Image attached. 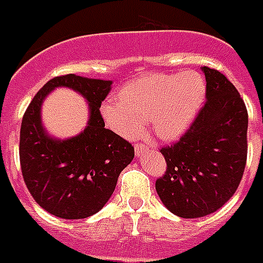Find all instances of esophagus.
Returning <instances> with one entry per match:
<instances>
[{
  "mask_svg": "<svg viewBox=\"0 0 263 263\" xmlns=\"http://www.w3.org/2000/svg\"><path fill=\"white\" fill-rule=\"evenodd\" d=\"M145 152H146V146L145 145H141V143L135 145V155H137V157H141Z\"/></svg>",
  "mask_w": 263,
  "mask_h": 263,
  "instance_id": "esophagus-1",
  "label": "esophagus"
}]
</instances>
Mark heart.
Returning <instances> with one entry per match:
<instances>
[{
  "mask_svg": "<svg viewBox=\"0 0 263 263\" xmlns=\"http://www.w3.org/2000/svg\"><path fill=\"white\" fill-rule=\"evenodd\" d=\"M206 97L199 72L151 73L126 83L120 99L103 103L102 114L112 131L135 138L151 118L152 129L163 141L182 137L198 116Z\"/></svg>",
  "mask_w": 263,
  "mask_h": 263,
  "instance_id": "obj_1",
  "label": "heart"
}]
</instances>
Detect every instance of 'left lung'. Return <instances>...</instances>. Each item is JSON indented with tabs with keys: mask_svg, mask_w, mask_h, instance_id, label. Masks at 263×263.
<instances>
[{
	"mask_svg": "<svg viewBox=\"0 0 263 263\" xmlns=\"http://www.w3.org/2000/svg\"><path fill=\"white\" fill-rule=\"evenodd\" d=\"M206 103L180 141L161 149L167 168L156 181L163 205L184 219L203 217L234 195L247 161L248 112L234 85L203 67Z\"/></svg>",
	"mask_w": 263,
	"mask_h": 263,
	"instance_id": "left-lung-1",
	"label": "left lung"
}]
</instances>
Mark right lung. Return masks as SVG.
<instances>
[{"instance_id":"1","label":"right lung","mask_w":263,"mask_h":263,"mask_svg":"<svg viewBox=\"0 0 263 263\" xmlns=\"http://www.w3.org/2000/svg\"><path fill=\"white\" fill-rule=\"evenodd\" d=\"M111 81L77 77L52 78L33 97L23 116L19 159L25 184L34 201L61 219H86L106 205L118 176L132 161L134 146L104 128L100 106ZM55 87H69L88 100L89 121L77 137L57 140L41 124V104Z\"/></svg>"}]
</instances>
